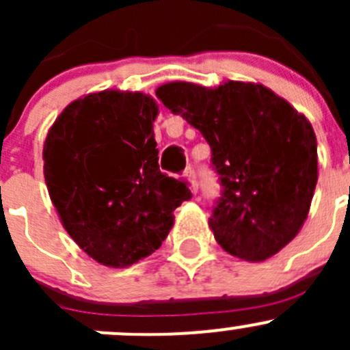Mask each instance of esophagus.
<instances>
[{"instance_id": "esophagus-1", "label": "esophagus", "mask_w": 350, "mask_h": 350, "mask_svg": "<svg viewBox=\"0 0 350 350\" xmlns=\"http://www.w3.org/2000/svg\"><path fill=\"white\" fill-rule=\"evenodd\" d=\"M185 176H186V179H188L189 186H191V191L196 195V193H198V181H196L195 167H193V165H188V167H186V171H185Z\"/></svg>"}]
</instances>
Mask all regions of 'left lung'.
<instances>
[{"label": "left lung", "instance_id": "1", "mask_svg": "<svg viewBox=\"0 0 350 350\" xmlns=\"http://www.w3.org/2000/svg\"><path fill=\"white\" fill-rule=\"evenodd\" d=\"M155 94L210 144L221 185L210 227L221 249L250 262L280 252L306 220L319 179L308 120L262 84L169 83Z\"/></svg>", "mask_w": 350, "mask_h": 350}]
</instances>
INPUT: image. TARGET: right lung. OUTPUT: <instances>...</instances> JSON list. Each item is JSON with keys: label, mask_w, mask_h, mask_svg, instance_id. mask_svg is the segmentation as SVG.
I'll use <instances>...</instances> for the list:
<instances>
[{"label": "right lung", "mask_w": 350, "mask_h": 350, "mask_svg": "<svg viewBox=\"0 0 350 350\" xmlns=\"http://www.w3.org/2000/svg\"><path fill=\"white\" fill-rule=\"evenodd\" d=\"M157 105L101 91L61 113L44 144L49 195L74 242L103 266L126 267L165 241L188 183L159 169Z\"/></svg>", "instance_id": "add662e5"}]
</instances>
